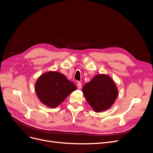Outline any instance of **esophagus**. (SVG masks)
Masks as SVG:
<instances>
[{
    "label": "esophagus",
    "instance_id": "1",
    "mask_svg": "<svg viewBox=\"0 0 153 153\" xmlns=\"http://www.w3.org/2000/svg\"><path fill=\"white\" fill-rule=\"evenodd\" d=\"M77 87H78V89H81V88H82V83L80 82H77Z\"/></svg>",
    "mask_w": 153,
    "mask_h": 153
}]
</instances>
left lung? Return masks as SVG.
I'll return each mask as SVG.
<instances>
[{"label": "left lung", "mask_w": 153, "mask_h": 153, "mask_svg": "<svg viewBox=\"0 0 153 153\" xmlns=\"http://www.w3.org/2000/svg\"><path fill=\"white\" fill-rule=\"evenodd\" d=\"M82 92L88 103L97 112L109 108L118 95L114 81L105 75L95 76L84 86Z\"/></svg>", "instance_id": "left-lung-1"}]
</instances>
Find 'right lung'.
Instances as JSON below:
<instances>
[{
  "label": "right lung",
  "instance_id": "right-lung-1",
  "mask_svg": "<svg viewBox=\"0 0 153 153\" xmlns=\"http://www.w3.org/2000/svg\"><path fill=\"white\" fill-rule=\"evenodd\" d=\"M35 88L40 101L51 108L57 107L76 89L73 82L68 80L63 74L56 71L44 73L37 80Z\"/></svg>",
  "mask_w": 153,
  "mask_h": 153
}]
</instances>
